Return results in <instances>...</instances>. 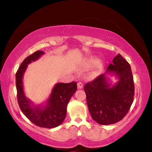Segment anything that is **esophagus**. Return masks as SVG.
I'll list each match as a JSON object with an SVG mask.
<instances>
[{
  "mask_svg": "<svg viewBox=\"0 0 152 152\" xmlns=\"http://www.w3.org/2000/svg\"><path fill=\"white\" fill-rule=\"evenodd\" d=\"M77 86H78V89H82V88H83V84H82V82H80L78 84H77Z\"/></svg>",
  "mask_w": 152,
  "mask_h": 152,
  "instance_id": "esophagus-1",
  "label": "esophagus"
}]
</instances>
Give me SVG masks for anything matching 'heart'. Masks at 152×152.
<instances>
[{
    "label": "heart",
    "mask_w": 152,
    "mask_h": 152,
    "mask_svg": "<svg viewBox=\"0 0 152 152\" xmlns=\"http://www.w3.org/2000/svg\"><path fill=\"white\" fill-rule=\"evenodd\" d=\"M99 63V59L96 58H91L89 60L87 61L86 62V67L87 68H91L92 67H94L95 65ZM101 66L98 64V65L95 67L93 71L91 73V76L92 77H96L101 72Z\"/></svg>",
    "instance_id": "1"
}]
</instances>
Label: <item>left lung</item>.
<instances>
[{
	"label": "left lung",
	"mask_w": 152,
	"mask_h": 152,
	"mask_svg": "<svg viewBox=\"0 0 152 152\" xmlns=\"http://www.w3.org/2000/svg\"><path fill=\"white\" fill-rule=\"evenodd\" d=\"M107 74L119 80L112 86ZM92 119L101 125L114 124L123 119L134 98V82L129 64L119 53L113 60L104 74L84 87Z\"/></svg>",
	"instance_id": "obj_1"
}]
</instances>
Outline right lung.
Returning <instances> with one entry per match:
<instances>
[{"mask_svg":"<svg viewBox=\"0 0 152 152\" xmlns=\"http://www.w3.org/2000/svg\"><path fill=\"white\" fill-rule=\"evenodd\" d=\"M44 51H37L27 57L20 64L16 73L17 101L21 111L31 121L44 128H54L61 125L66 116L68 102L77 90L76 82L58 83L53 87L44 106L33 105L25 96L23 78L28 64L39 59Z\"/></svg>","mask_w":152,"mask_h":152,"instance_id":"right-lung-1","label":"right lung"}]
</instances>
